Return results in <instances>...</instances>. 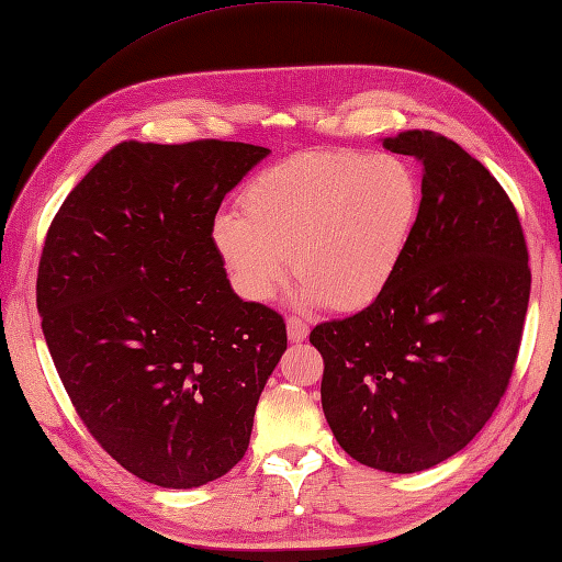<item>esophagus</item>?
Segmentation results:
<instances>
[{
	"mask_svg": "<svg viewBox=\"0 0 562 562\" xmlns=\"http://www.w3.org/2000/svg\"><path fill=\"white\" fill-rule=\"evenodd\" d=\"M286 335H290V342H304L308 337V325L302 318L290 316L286 318Z\"/></svg>",
	"mask_w": 562,
	"mask_h": 562,
	"instance_id": "obj_1",
	"label": "esophagus"
}]
</instances>
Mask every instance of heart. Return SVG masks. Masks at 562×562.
Listing matches in <instances>:
<instances>
[{
    "instance_id": "1",
    "label": "heart",
    "mask_w": 562,
    "mask_h": 562,
    "mask_svg": "<svg viewBox=\"0 0 562 562\" xmlns=\"http://www.w3.org/2000/svg\"><path fill=\"white\" fill-rule=\"evenodd\" d=\"M213 241L241 296L268 302L292 254L299 296L361 311L393 284L422 213V181L397 155L318 150L256 175Z\"/></svg>"
}]
</instances>
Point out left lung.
Instances as JSON below:
<instances>
[{"mask_svg":"<svg viewBox=\"0 0 562 562\" xmlns=\"http://www.w3.org/2000/svg\"><path fill=\"white\" fill-rule=\"evenodd\" d=\"M383 146L424 165L422 213L387 292L321 323V402L340 448L393 474L436 467L472 440L505 395L531 270L513 201L488 169L434 132Z\"/></svg>","mask_w":562,"mask_h":562,"instance_id":"1","label":"left lung"}]
</instances>
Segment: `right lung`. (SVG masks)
I'll list each match as a JSON object with an SVG mask.
<instances>
[{
    "label": "right lung",
    "mask_w": 562,
    "mask_h": 562,
    "mask_svg": "<svg viewBox=\"0 0 562 562\" xmlns=\"http://www.w3.org/2000/svg\"><path fill=\"white\" fill-rule=\"evenodd\" d=\"M268 153L124 140L47 229L37 313L52 361L90 436L148 484L227 474L286 349L280 313L234 294L213 241L222 199Z\"/></svg>",
    "instance_id": "1"
}]
</instances>
